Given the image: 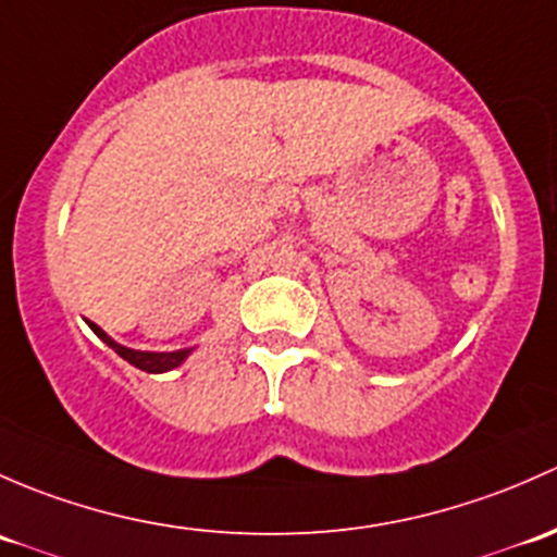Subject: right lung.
Here are the masks:
<instances>
[{"mask_svg":"<svg viewBox=\"0 0 557 557\" xmlns=\"http://www.w3.org/2000/svg\"><path fill=\"white\" fill-rule=\"evenodd\" d=\"M88 326L109 348H112L114 354H117V357H123L125 362L139 367V370L145 372H169L174 370V367H180L193 354V348H180V351H136V348H128L123 346V343L112 341V337H109L99 324H94V321H88Z\"/></svg>","mask_w":557,"mask_h":557,"instance_id":"obj_1","label":"right lung"}]
</instances>
